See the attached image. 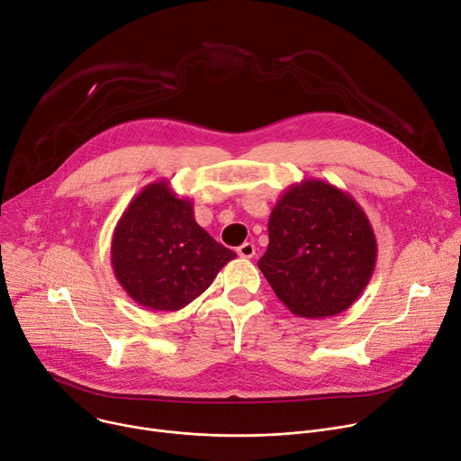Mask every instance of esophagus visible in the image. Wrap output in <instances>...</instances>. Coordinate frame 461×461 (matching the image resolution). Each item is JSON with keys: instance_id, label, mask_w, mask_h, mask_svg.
<instances>
[{"instance_id": "1", "label": "esophagus", "mask_w": 461, "mask_h": 461, "mask_svg": "<svg viewBox=\"0 0 461 461\" xmlns=\"http://www.w3.org/2000/svg\"><path fill=\"white\" fill-rule=\"evenodd\" d=\"M237 254L244 259H252L256 256V246L252 242H244L237 248Z\"/></svg>"}]
</instances>
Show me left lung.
I'll list each match as a JSON object with an SVG mask.
<instances>
[{
  "instance_id": "obj_1",
  "label": "left lung",
  "mask_w": 461,
  "mask_h": 461,
  "mask_svg": "<svg viewBox=\"0 0 461 461\" xmlns=\"http://www.w3.org/2000/svg\"><path fill=\"white\" fill-rule=\"evenodd\" d=\"M268 248L258 267L300 318L348 311L367 286L376 239L358 202L323 180L290 185L272 207Z\"/></svg>"
}]
</instances>
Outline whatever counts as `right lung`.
I'll return each mask as SVG.
<instances>
[{"label": "right lung", "mask_w": 461, "mask_h": 461, "mask_svg": "<svg viewBox=\"0 0 461 461\" xmlns=\"http://www.w3.org/2000/svg\"><path fill=\"white\" fill-rule=\"evenodd\" d=\"M110 258L115 279L138 305L173 312L196 300L237 256L196 224L189 198L159 180L124 209Z\"/></svg>", "instance_id": "add662e5"}]
</instances>
